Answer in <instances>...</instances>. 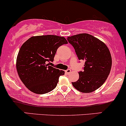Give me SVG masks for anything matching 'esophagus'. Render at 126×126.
Instances as JSON below:
<instances>
[{"instance_id":"obj_1","label":"esophagus","mask_w":126,"mask_h":126,"mask_svg":"<svg viewBox=\"0 0 126 126\" xmlns=\"http://www.w3.org/2000/svg\"><path fill=\"white\" fill-rule=\"evenodd\" d=\"M65 73H66V74H69V73L71 72V69H67V70H66L65 71Z\"/></svg>"}]
</instances>
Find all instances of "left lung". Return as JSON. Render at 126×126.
Masks as SVG:
<instances>
[{
	"instance_id": "8db88e82",
	"label": "left lung",
	"mask_w": 126,
	"mask_h": 126,
	"mask_svg": "<svg viewBox=\"0 0 126 126\" xmlns=\"http://www.w3.org/2000/svg\"><path fill=\"white\" fill-rule=\"evenodd\" d=\"M79 60H85L83 71L78 80L72 82L82 93H91L103 84L110 72L112 60L108 47L103 41L87 33L68 37Z\"/></svg>"
}]
</instances>
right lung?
I'll return each mask as SVG.
<instances>
[{"instance_id":"right-lung-1","label":"right lung","mask_w":126,"mask_h":126,"mask_svg":"<svg viewBox=\"0 0 126 126\" xmlns=\"http://www.w3.org/2000/svg\"><path fill=\"white\" fill-rule=\"evenodd\" d=\"M68 44L65 38L55 35L32 36L23 43L17 56L18 77L28 89L36 94H44L57 86L63 71L49 66L57 49Z\"/></svg>"}]
</instances>
